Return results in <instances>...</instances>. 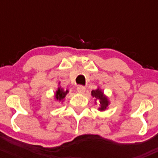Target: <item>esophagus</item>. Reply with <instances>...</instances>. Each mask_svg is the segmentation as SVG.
<instances>
[{
	"label": "esophagus",
	"instance_id": "1",
	"mask_svg": "<svg viewBox=\"0 0 158 158\" xmlns=\"http://www.w3.org/2000/svg\"><path fill=\"white\" fill-rule=\"evenodd\" d=\"M76 90H77V92H79V93L83 94L85 91V87L82 86V85H79V86H77V88H76Z\"/></svg>",
	"mask_w": 158,
	"mask_h": 158
}]
</instances>
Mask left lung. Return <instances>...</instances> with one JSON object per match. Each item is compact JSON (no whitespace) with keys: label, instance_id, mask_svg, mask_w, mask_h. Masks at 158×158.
Here are the masks:
<instances>
[{"label":"left lung","instance_id":"left-lung-1","mask_svg":"<svg viewBox=\"0 0 158 158\" xmlns=\"http://www.w3.org/2000/svg\"><path fill=\"white\" fill-rule=\"evenodd\" d=\"M91 95L95 98V104L96 105L97 102L98 104V110L99 111H105L106 110L109 109V106L110 105L109 98L102 89H101L99 87H98L95 90H92L91 92Z\"/></svg>","mask_w":158,"mask_h":158}]
</instances>
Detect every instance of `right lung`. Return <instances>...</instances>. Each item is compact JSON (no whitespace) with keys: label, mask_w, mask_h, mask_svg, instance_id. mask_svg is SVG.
Masks as SVG:
<instances>
[{"label":"right lung","mask_w":158,"mask_h":158,"mask_svg":"<svg viewBox=\"0 0 158 158\" xmlns=\"http://www.w3.org/2000/svg\"><path fill=\"white\" fill-rule=\"evenodd\" d=\"M59 85H60V82H59ZM69 93V90L66 89L64 90L61 86H58L56 90L55 93H54V100L55 101H58L59 102H63L65 99V97L66 96V95Z\"/></svg>","instance_id":"1"}]
</instances>
